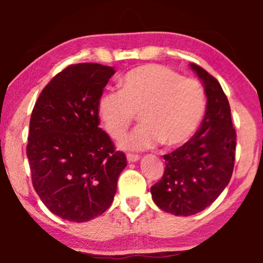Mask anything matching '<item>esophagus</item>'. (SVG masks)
I'll use <instances>...</instances> for the list:
<instances>
[{"label":"esophagus","instance_id":"1","mask_svg":"<svg viewBox=\"0 0 263 263\" xmlns=\"http://www.w3.org/2000/svg\"><path fill=\"white\" fill-rule=\"evenodd\" d=\"M127 160L129 161V163H135V161L140 160V156H138V154L128 153L127 154Z\"/></svg>","mask_w":263,"mask_h":263}]
</instances>
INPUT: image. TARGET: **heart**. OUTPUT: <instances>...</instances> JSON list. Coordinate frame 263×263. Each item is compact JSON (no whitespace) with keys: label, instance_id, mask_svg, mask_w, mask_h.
Here are the masks:
<instances>
[{"label":"heart","instance_id":"1","mask_svg":"<svg viewBox=\"0 0 263 263\" xmlns=\"http://www.w3.org/2000/svg\"><path fill=\"white\" fill-rule=\"evenodd\" d=\"M206 96L197 80L183 78L159 64H146L128 71L121 91L100 97L98 115L107 134L120 139L140 114L142 123L120 141L129 151L152 148L158 143L179 146L189 141L202 121Z\"/></svg>","mask_w":263,"mask_h":263}]
</instances>
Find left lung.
<instances>
[{
	"label": "left lung",
	"instance_id": "left-lung-1",
	"mask_svg": "<svg viewBox=\"0 0 263 263\" xmlns=\"http://www.w3.org/2000/svg\"><path fill=\"white\" fill-rule=\"evenodd\" d=\"M190 68L203 84L206 115L188 142L165 154L163 177L151 188L160 210L182 217L199 213L218 199L231 179L236 151L228 97L217 79L195 63Z\"/></svg>",
	"mask_w": 263,
	"mask_h": 263
}]
</instances>
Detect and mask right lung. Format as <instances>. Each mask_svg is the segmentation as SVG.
I'll list each match as a JSON object with an SVG mask.
<instances>
[{
    "instance_id": "right-lung-1",
    "label": "right lung",
    "mask_w": 263,
    "mask_h": 263,
    "mask_svg": "<svg viewBox=\"0 0 263 263\" xmlns=\"http://www.w3.org/2000/svg\"><path fill=\"white\" fill-rule=\"evenodd\" d=\"M112 67L71 64L45 86L32 111L26 154L33 188L57 217L85 222L112 203L127 166L99 128L98 103Z\"/></svg>"
}]
</instances>
